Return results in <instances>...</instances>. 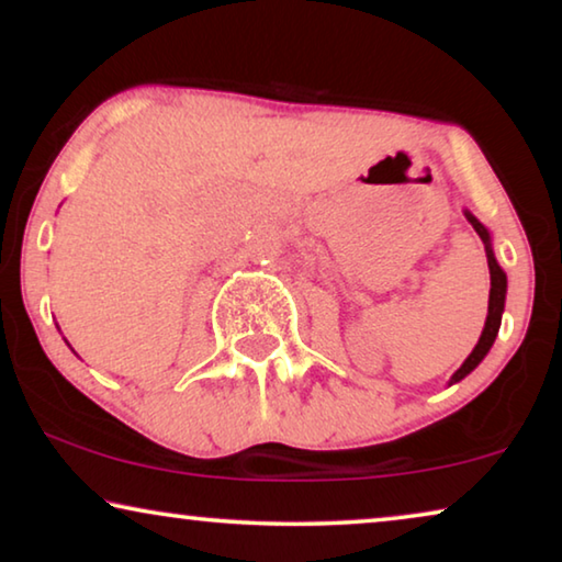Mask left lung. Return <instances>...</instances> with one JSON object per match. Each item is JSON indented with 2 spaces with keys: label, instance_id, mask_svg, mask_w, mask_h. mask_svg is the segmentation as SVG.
<instances>
[{
  "label": "left lung",
  "instance_id": "obj_1",
  "mask_svg": "<svg viewBox=\"0 0 562 562\" xmlns=\"http://www.w3.org/2000/svg\"><path fill=\"white\" fill-rule=\"evenodd\" d=\"M465 217L471 220L473 229L481 235L483 245H486V258H488V271H491V294H488V317H486V327H483V333H481V340L473 348L471 356L465 358V363L458 368L450 383H458L460 379H465V375L471 373L483 358H486V352L491 350V345H494L496 335H498V327H502V312H504V296H506V273L502 271V268H498L496 258H494V250H491L488 229L483 227L481 222L473 217V214H465Z\"/></svg>",
  "mask_w": 562,
  "mask_h": 562
}]
</instances>
